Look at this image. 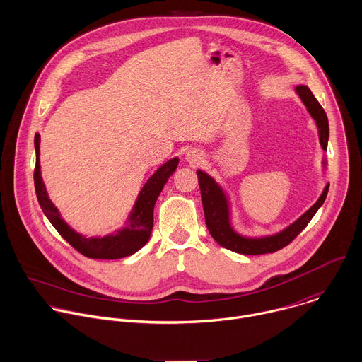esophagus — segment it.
I'll use <instances>...</instances> for the list:
<instances>
[{"mask_svg":"<svg viewBox=\"0 0 362 362\" xmlns=\"http://www.w3.org/2000/svg\"><path fill=\"white\" fill-rule=\"evenodd\" d=\"M186 159H187L189 162H192V163H196V162L200 160V153H199L197 151H194V149H190V151L186 153Z\"/></svg>","mask_w":362,"mask_h":362,"instance_id":"1","label":"esophagus"}]
</instances>
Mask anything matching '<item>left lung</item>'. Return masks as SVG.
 Returning a JSON list of instances; mask_svg holds the SVG:
<instances>
[{
	"instance_id": "8db88e82",
	"label": "left lung",
	"mask_w": 362,
	"mask_h": 362,
	"mask_svg": "<svg viewBox=\"0 0 362 362\" xmlns=\"http://www.w3.org/2000/svg\"><path fill=\"white\" fill-rule=\"evenodd\" d=\"M296 90L304 105L307 106L310 115L315 120V124L318 127L320 132V144L324 151H327V144H328V136H329V128H328V117L325 115V110L322 106L318 103L315 96L311 93V90L304 86H296ZM197 179H199V186H200V193H202V203H203V210H204V220L206 226L211 234V237L216 240V242L234 253L238 255H266V253H274L287 245H290L293 240L307 227L313 216L317 213V210L322 206L329 185L325 186L322 194L320 199L293 224H290L287 228L283 231L269 235V237H262V238H247L237 234L231 224H230V216H228V204L227 199L221 190V187L204 172L197 170Z\"/></svg>"
}]
</instances>
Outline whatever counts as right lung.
I'll return each instance as SVG.
<instances>
[{
  "instance_id": "add662e5",
  "label": "right lung",
  "mask_w": 362,
  "mask_h": 362,
  "mask_svg": "<svg viewBox=\"0 0 362 362\" xmlns=\"http://www.w3.org/2000/svg\"><path fill=\"white\" fill-rule=\"evenodd\" d=\"M40 134L35 135L34 144H35V153H37V162L34 169V185H35V193L40 202V206L51 224L57 228V231L66 240V242L81 255L89 259H122L128 257L138 250H141L146 243L152 234L153 227V207L155 203L166 185L168 179L173 175L179 165V159L175 158L169 162H166L163 166H160L155 175L148 180V183L144 186L142 192L139 193V197L136 200V204L134 207V211L131 213L128 218V227L124 230H119L117 234L106 235V237H92L86 238L81 234L75 233L62 218L58 211V209L54 206V203L49 200L47 189L44 186L42 177H41V168H40Z\"/></svg>"
}]
</instances>
